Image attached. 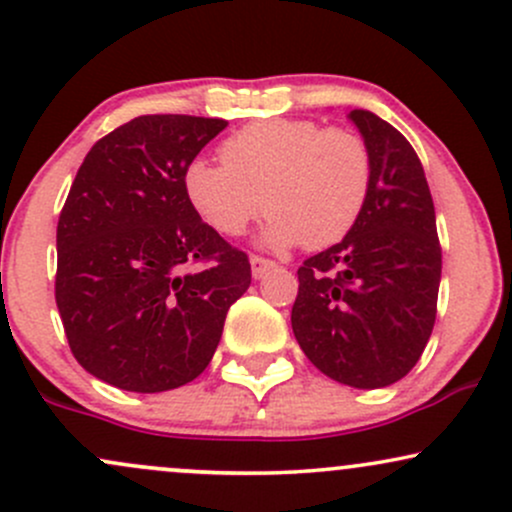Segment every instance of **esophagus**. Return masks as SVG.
I'll use <instances>...</instances> for the list:
<instances>
[{
    "label": "esophagus",
    "instance_id": "obj_1",
    "mask_svg": "<svg viewBox=\"0 0 512 512\" xmlns=\"http://www.w3.org/2000/svg\"><path fill=\"white\" fill-rule=\"evenodd\" d=\"M250 265H252V277L255 279H262L267 272H272V269L277 267L272 260H265V257H260V255H252Z\"/></svg>",
    "mask_w": 512,
    "mask_h": 512
}]
</instances>
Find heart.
Here are the masks:
<instances>
[{
  "instance_id": "b5f03b06",
  "label": "heart",
  "mask_w": 512,
  "mask_h": 512,
  "mask_svg": "<svg viewBox=\"0 0 512 512\" xmlns=\"http://www.w3.org/2000/svg\"><path fill=\"white\" fill-rule=\"evenodd\" d=\"M218 155L223 165L189 162L184 194L201 221L228 238L243 235L267 209V247L320 250L340 243L367 204L372 157L350 128L257 121L223 140Z\"/></svg>"
}]
</instances>
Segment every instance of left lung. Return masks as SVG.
Segmentation results:
<instances>
[{
    "instance_id": "obj_1",
    "label": "left lung",
    "mask_w": 512,
    "mask_h": 512,
    "mask_svg": "<svg viewBox=\"0 0 512 512\" xmlns=\"http://www.w3.org/2000/svg\"><path fill=\"white\" fill-rule=\"evenodd\" d=\"M347 119L372 157V184L355 228L299 267L291 328L330 379L384 389L415 367L437 313L442 250L423 165L406 138L372 111Z\"/></svg>"
}]
</instances>
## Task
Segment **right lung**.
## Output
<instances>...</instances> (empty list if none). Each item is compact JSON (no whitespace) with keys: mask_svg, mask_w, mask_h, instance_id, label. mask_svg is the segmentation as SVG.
Segmentation results:
<instances>
[{"mask_svg":"<svg viewBox=\"0 0 512 512\" xmlns=\"http://www.w3.org/2000/svg\"><path fill=\"white\" fill-rule=\"evenodd\" d=\"M228 121L155 114L94 143L58 221L55 301L77 362L160 393L209 367L250 260L184 194V170Z\"/></svg>","mask_w":512,"mask_h":512,"instance_id":"right-lung-1","label":"right lung"}]
</instances>
